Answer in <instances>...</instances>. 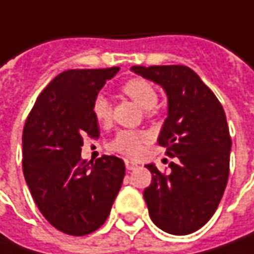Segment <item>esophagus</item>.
I'll use <instances>...</instances> for the list:
<instances>
[{
  "mask_svg": "<svg viewBox=\"0 0 254 254\" xmlns=\"http://www.w3.org/2000/svg\"><path fill=\"white\" fill-rule=\"evenodd\" d=\"M125 166H127V171H133V169L138 168V165L135 162H130V160H125Z\"/></svg>",
  "mask_w": 254,
  "mask_h": 254,
  "instance_id": "34e87169",
  "label": "esophagus"
}]
</instances>
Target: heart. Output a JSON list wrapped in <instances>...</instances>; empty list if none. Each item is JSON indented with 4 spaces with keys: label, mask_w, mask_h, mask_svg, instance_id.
Instances as JSON below:
<instances>
[{
    "label": "heart",
    "mask_w": 254,
    "mask_h": 254,
    "mask_svg": "<svg viewBox=\"0 0 254 254\" xmlns=\"http://www.w3.org/2000/svg\"><path fill=\"white\" fill-rule=\"evenodd\" d=\"M122 92L142 109L152 114L158 104V92L152 83L145 79L133 78L122 85ZM92 114L99 124H106L112 116V104L104 94H98L92 102ZM150 140V135L143 130H119L111 143V148L129 158H135L142 152L143 145Z\"/></svg>",
    "instance_id": "1"
}]
</instances>
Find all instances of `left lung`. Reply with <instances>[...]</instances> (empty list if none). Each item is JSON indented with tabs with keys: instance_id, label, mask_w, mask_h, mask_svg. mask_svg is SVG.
Listing matches in <instances>:
<instances>
[{
	"instance_id": "1",
	"label": "left lung",
	"mask_w": 254,
	"mask_h": 254,
	"mask_svg": "<svg viewBox=\"0 0 254 254\" xmlns=\"http://www.w3.org/2000/svg\"><path fill=\"white\" fill-rule=\"evenodd\" d=\"M168 95V118L158 138L171 162L169 173L150 163L152 183L143 190L149 216L171 235H189L207 223L226 189L232 139L216 95L185 65L132 66Z\"/></svg>"
}]
</instances>
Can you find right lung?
Returning a JSON list of instances; mask_svg holds the SVG:
<instances>
[{
	"label": "right lung",
	"instance_id": "right-lung-1",
	"mask_svg": "<svg viewBox=\"0 0 254 254\" xmlns=\"http://www.w3.org/2000/svg\"><path fill=\"white\" fill-rule=\"evenodd\" d=\"M119 66L69 69L39 94L22 132V171L39 212L55 229L85 236L102 226L125 176V163L104 155L83 160V136H99L92 102Z\"/></svg>",
	"mask_w": 254,
	"mask_h": 254
}]
</instances>
